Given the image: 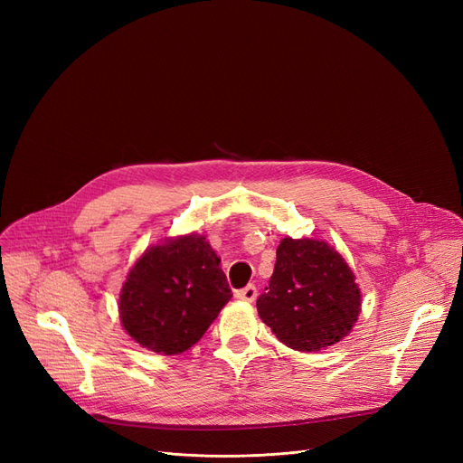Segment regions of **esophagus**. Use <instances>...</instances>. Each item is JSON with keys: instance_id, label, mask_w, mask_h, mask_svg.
Returning a JSON list of instances; mask_svg holds the SVG:
<instances>
[{"instance_id": "esophagus-1", "label": "esophagus", "mask_w": 463, "mask_h": 463, "mask_svg": "<svg viewBox=\"0 0 463 463\" xmlns=\"http://www.w3.org/2000/svg\"><path fill=\"white\" fill-rule=\"evenodd\" d=\"M235 298L241 301H247V303H253L257 299V288L253 284H249L247 288L235 291Z\"/></svg>"}]
</instances>
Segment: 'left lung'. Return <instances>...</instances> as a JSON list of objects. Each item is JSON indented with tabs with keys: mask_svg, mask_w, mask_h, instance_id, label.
<instances>
[{
	"mask_svg": "<svg viewBox=\"0 0 463 463\" xmlns=\"http://www.w3.org/2000/svg\"><path fill=\"white\" fill-rule=\"evenodd\" d=\"M361 289L347 260L322 240L284 237L259 317L276 338L313 354L342 342L361 313Z\"/></svg>",
	"mask_w": 463,
	"mask_h": 463,
	"instance_id": "1",
	"label": "left lung"
}]
</instances>
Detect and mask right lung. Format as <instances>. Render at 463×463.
Listing matches in <instances>:
<instances>
[{"mask_svg": "<svg viewBox=\"0 0 463 463\" xmlns=\"http://www.w3.org/2000/svg\"><path fill=\"white\" fill-rule=\"evenodd\" d=\"M230 299L226 274L206 235L185 233L164 237L135 260L118 311L135 344L177 355L203 338Z\"/></svg>", "mask_w": 463, "mask_h": 463, "instance_id": "obj_1", "label": "right lung"}]
</instances>
